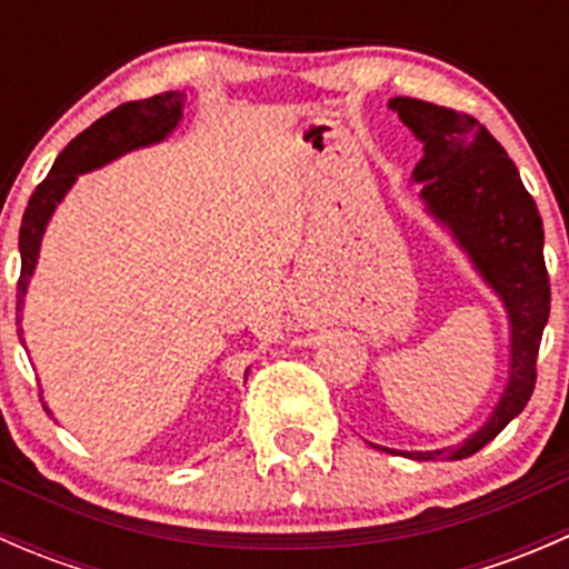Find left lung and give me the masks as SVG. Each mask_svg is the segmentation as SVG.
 <instances>
[{
    "label": "left lung",
    "mask_w": 569,
    "mask_h": 569,
    "mask_svg": "<svg viewBox=\"0 0 569 569\" xmlns=\"http://www.w3.org/2000/svg\"><path fill=\"white\" fill-rule=\"evenodd\" d=\"M391 109L423 142L412 173L423 181V203L451 228L512 321L509 386L490 421L457 449L401 451L410 460H465L523 412L537 386L539 341L550 313L542 217L501 142L473 114L407 96L391 99Z\"/></svg>",
    "instance_id": "8db88e82"
}]
</instances>
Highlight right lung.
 Returning a JSON list of instances; mask_svg holds the SVG:
<instances>
[{"instance_id":"1","label":"right lung","mask_w":569,"mask_h":569,"mask_svg":"<svg viewBox=\"0 0 569 569\" xmlns=\"http://www.w3.org/2000/svg\"><path fill=\"white\" fill-rule=\"evenodd\" d=\"M183 93H159L142 101H126V104L114 107L104 118L96 120L90 129L73 137L57 162L51 164L49 176L38 183L32 192L30 203H27L24 217H21L19 231V250H21V274L19 286H16V325H19L21 302H24L27 283H30L32 272L38 263L40 239H43L46 222H49L51 211L60 203L62 194L71 189L79 173L101 168L109 159L120 157V153L131 151V148L151 146V142L164 140L176 123L181 120ZM21 332V330H19Z\"/></svg>"}]
</instances>
